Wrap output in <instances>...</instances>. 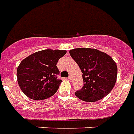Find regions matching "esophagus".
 Here are the masks:
<instances>
[{"label": "esophagus", "instance_id": "esophagus-1", "mask_svg": "<svg viewBox=\"0 0 134 134\" xmlns=\"http://www.w3.org/2000/svg\"><path fill=\"white\" fill-rule=\"evenodd\" d=\"M68 80H71V76H69L68 77Z\"/></svg>", "mask_w": 134, "mask_h": 134}]
</instances>
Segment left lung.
Returning a JSON list of instances; mask_svg holds the SVG:
<instances>
[{
	"label": "left lung",
	"instance_id": "1",
	"mask_svg": "<svg viewBox=\"0 0 134 134\" xmlns=\"http://www.w3.org/2000/svg\"><path fill=\"white\" fill-rule=\"evenodd\" d=\"M82 73L83 87L75 92L80 100L96 102L107 96L117 78V65L112 58L96 49L76 48L69 51Z\"/></svg>",
	"mask_w": 134,
	"mask_h": 134
}]
</instances>
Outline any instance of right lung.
<instances>
[{
  "label": "right lung",
  "instance_id": "obj_1",
  "mask_svg": "<svg viewBox=\"0 0 134 134\" xmlns=\"http://www.w3.org/2000/svg\"><path fill=\"white\" fill-rule=\"evenodd\" d=\"M66 53L65 50L44 49L23 60L17 68V80L24 94L36 100L54 95L62 82L56 77L59 74L56 65Z\"/></svg>",
  "mask_w": 134,
  "mask_h": 134
}]
</instances>
